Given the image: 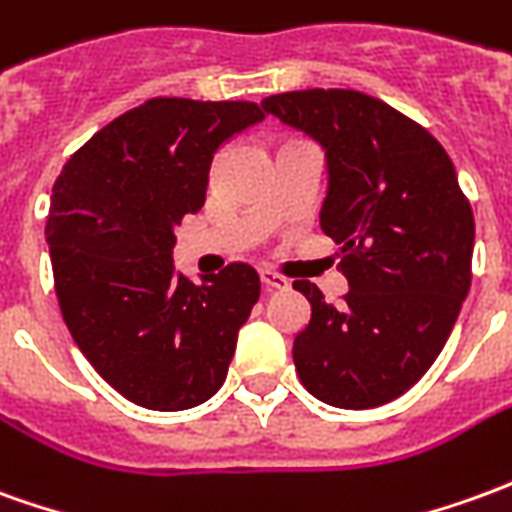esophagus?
I'll list each match as a JSON object with an SVG mask.
<instances>
[{"instance_id": "obj_1", "label": "esophagus", "mask_w": 512, "mask_h": 512, "mask_svg": "<svg viewBox=\"0 0 512 512\" xmlns=\"http://www.w3.org/2000/svg\"><path fill=\"white\" fill-rule=\"evenodd\" d=\"M260 282L266 285L268 291H285L291 282H288V277H282V274H277V271H268V268H263L260 271Z\"/></svg>"}]
</instances>
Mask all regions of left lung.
<instances>
[{
  "label": "left lung",
  "mask_w": 512,
  "mask_h": 512,
  "mask_svg": "<svg viewBox=\"0 0 512 512\" xmlns=\"http://www.w3.org/2000/svg\"><path fill=\"white\" fill-rule=\"evenodd\" d=\"M263 110L327 149L321 230L341 244L349 280L341 305L293 282L310 302L296 374L332 407L385 405L441 355L471 288L474 213L455 166L418 121L360 91H288Z\"/></svg>",
  "instance_id": "left-lung-1"
}]
</instances>
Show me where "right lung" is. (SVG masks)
I'll return each mask as SVG.
<instances>
[{"instance_id":"add662e5","label":"right lung","mask_w":512,"mask_h":512,"mask_svg":"<svg viewBox=\"0 0 512 512\" xmlns=\"http://www.w3.org/2000/svg\"><path fill=\"white\" fill-rule=\"evenodd\" d=\"M263 119L257 102L157 96L96 132L52 188L46 244L71 338L116 391L188 410L219 391L260 296L249 263L191 282L174 227L205 205L213 155Z\"/></svg>"}]
</instances>
